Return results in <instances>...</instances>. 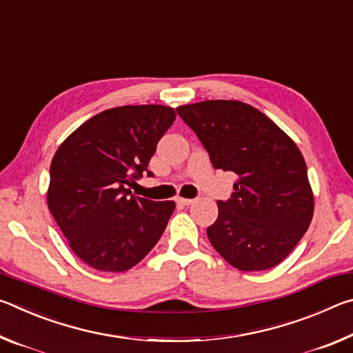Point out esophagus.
I'll return each mask as SVG.
<instances>
[{
  "label": "esophagus",
  "mask_w": 353,
  "mask_h": 353,
  "mask_svg": "<svg viewBox=\"0 0 353 353\" xmlns=\"http://www.w3.org/2000/svg\"><path fill=\"white\" fill-rule=\"evenodd\" d=\"M177 202L181 205H190V204H193V199H187V198H177Z\"/></svg>",
  "instance_id": "obj_1"
}]
</instances>
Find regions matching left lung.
Instances as JSON below:
<instances>
[{"mask_svg":"<svg viewBox=\"0 0 353 353\" xmlns=\"http://www.w3.org/2000/svg\"><path fill=\"white\" fill-rule=\"evenodd\" d=\"M216 170L238 176L218 201L207 229L212 246L240 271H263L286 259L312 223L314 198L307 165L288 135L265 113L240 101L177 107Z\"/></svg>","mask_w":353,"mask_h":353,"instance_id":"1","label":"left lung"}]
</instances>
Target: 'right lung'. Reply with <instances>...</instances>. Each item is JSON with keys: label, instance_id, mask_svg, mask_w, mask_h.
<instances>
[{"label": "right lung", "instance_id": "add662e5", "mask_svg": "<svg viewBox=\"0 0 353 353\" xmlns=\"http://www.w3.org/2000/svg\"><path fill=\"white\" fill-rule=\"evenodd\" d=\"M176 112L168 105H123L77 128L54 154L48 207L73 252L93 270L123 272L149 254L174 212L128 187L148 172Z\"/></svg>", "mask_w": 353, "mask_h": 353}]
</instances>
